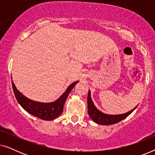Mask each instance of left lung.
Masks as SVG:
<instances>
[{"instance_id": "1", "label": "left lung", "mask_w": 155, "mask_h": 155, "mask_svg": "<svg viewBox=\"0 0 155 155\" xmlns=\"http://www.w3.org/2000/svg\"><path fill=\"white\" fill-rule=\"evenodd\" d=\"M87 107H88V114L90 117L94 120L97 124L105 125V126H109V125L115 124L116 123H118L120 120H124V118L130 115L134 110L136 109L135 107L134 109L131 111L127 112V113L123 114H118V115H109V114H104L98 110L95 107L94 103L91 98L90 91H89L88 96H87Z\"/></svg>"}]
</instances>
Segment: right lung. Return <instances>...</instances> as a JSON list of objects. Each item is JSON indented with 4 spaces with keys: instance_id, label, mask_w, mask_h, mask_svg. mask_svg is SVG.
<instances>
[{
    "instance_id": "obj_1",
    "label": "right lung",
    "mask_w": 155,
    "mask_h": 155,
    "mask_svg": "<svg viewBox=\"0 0 155 155\" xmlns=\"http://www.w3.org/2000/svg\"><path fill=\"white\" fill-rule=\"evenodd\" d=\"M78 82V81H76L72 83L60 98L51 103H42L29 99L18 90L12 81V85L17 101L25 111L42 120H51L58 117L62 114L67 97Z\"/></svg>"
}]
</instances>
